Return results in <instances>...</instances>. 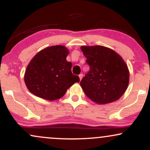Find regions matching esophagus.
I'll return each mask as SVG.
<instances>
[{"label": "esophagus", "instance_id": "obj_1", "mask_svg": "<svg viewBox=\"0 0 150 150\" xmlns=\"http://www.w3.org/2000/svg\"><path fill=\"white\" fill-rule=\"evenodd\" d=\"M79 77H80V80H81L82 77H83V75H82V74H80V75H79Z\"/></svg>", "mask_w": 150, "mask_h": 150}]
</instances>
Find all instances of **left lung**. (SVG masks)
<instances>
[{"label":"left lung","instance_id":"left-lung-1","mask_svg":"<svg viewBox=\"0 0 150 150\" xmlns=\"http://www.w3.org/2000/svg\"><path fill=\"white\" fill-rule=\"evenodd\" d=\"M89 70L80 86L91 100L104 104L117 100L124 94L129 82V71L119 55L102 46H82Z\"/></svg>","mask_w":150,"mask_h":150}]
</instances>
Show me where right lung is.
I'll return each instance as SVG.
<instances>
[{
  "instance_id": "right-lung-1",
  "label": "right lung",
  "mask_w": 150,
  "mask_h": 150,
  "mask_svg": "<svg viewBox=\"0 0 150 150\" xmlns=\"http://www.w3.org/2000/svg\"><path fill=\"white\" fill-rule=\"evenodd\" d=\"M69 51L63 46L42 50L32 58L25 71L27 88L37 97L53 101L60 99L80 78L71 72V62L66 61Z\"/></svg>"
}]
</instances>
